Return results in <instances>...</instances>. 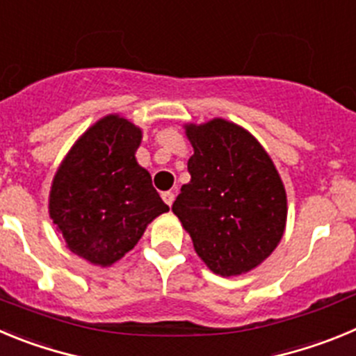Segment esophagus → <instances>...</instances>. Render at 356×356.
<instances>
[{
    "label": "esophagus",
    "instance_id": "esophagus-1",
    "mask_svg": "<svg viewBox=\"0 0 356 356\" xmlns=\"http://www.w3.org/2000/svg\"><path fill=\"white\" fill-rule=\"evenodd\" d=\"M161 197H163V200H165L166 206H172L175 200V195L172 193V191H165V193H161Z\"/></svg>",
    "mask_w": 356,
    "mask_h": 356
}]
</instances>
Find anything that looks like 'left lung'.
I'll use <instances>...</instances> for the list:
<instances>
[{
	"label": "left lung",
	"mask_w": 356,
	"mask_h": 356,
	"mask_svg": "<svg viewBox=\"0 0 356 356\" xmlns=\"http://www.w3.org/2000/svg\"><path fill=\"white\" fill-rule=\"evenodd\" d=\"M186 136L193 145L191 181L172 211L213 273L254 270L286 229L287 197L273 161L248 131L223 118L188 124Z\"/></svg>",
	"instance_id": "left-lung-1"
}]
</instances>
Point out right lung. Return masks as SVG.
I'll return each instance as SVG.
<instances>
[{"instance_id":"1","label":"right lung","mask_w":356,"mask_h":356,"mask_svg":"<svg viewBox=\"0 0 356 356\" xmlns=\"http://www.w3.org/2000/svg\"><path fill=\"white\" fill-rule=\"evenodd\" d=\"M142 129L108 115L83 133L53 179L49 216L72 254L111 266L134 248L168 206L134 152Z\"/></svg>"}]
</instances>
